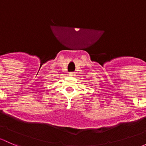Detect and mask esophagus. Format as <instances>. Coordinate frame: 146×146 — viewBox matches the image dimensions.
<instances>
[{
  "label": "esophagus",
  "mask_w": 146,
  "mask_h": 146,
  "mask_svg": "<svg viewBox=\"0 0 146 146\" xmlns=\"http://www.w3.org/2000/svg\"><path fill=\"white\" fill-rule=\"evenodd\" d=\"M69 75H70V76H74V73L72 72V73L69 74Z\"/></svg>",
  "instance_id": "34e87169"
}]
</instances>
